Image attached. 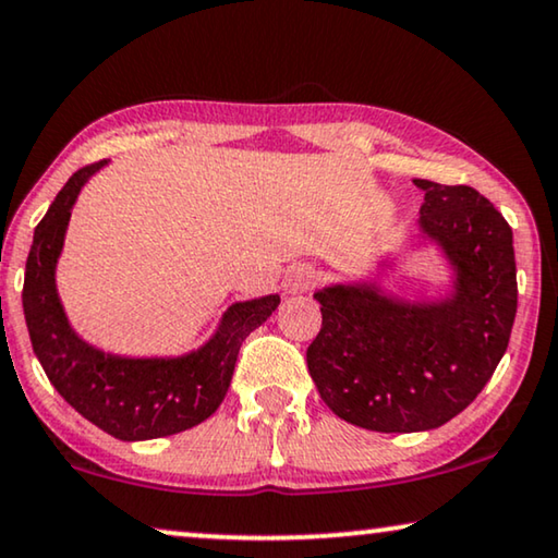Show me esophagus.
<instances>
[{
    "mask_svg": "<svg viewBox=\"0 0 558 558\" xmlns=\"http://www.w3.org/2000/svg\"><path fill=\"white\" fill-rule=\"evenodd\" d=\"M319 279V271L314 269L310 264H296V266H289L287 274H284V287L287 292L299 294V292H306V289L317 284Z\"/></svg>",
    "mask_w": 558,
    "mask_h": 558,
    "instance_id": "esophagus-1",
    "label": "esophagus"
}]
</instances>
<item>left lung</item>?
Masks as SVG:
<instances>
[{
	"label": "left lung",
	"instance_id": "obj_1",
	"mask_svg": "<svg viewBox=\"0 0 558 558\" xmlns=\"http://www.w3.org/2000/svg\"><path fill=\"white\" fill-rule=\"evenodd\" d=\"M413 183L425 193L420 229L458 269L456 296L402 304L365 287L314 294V385L335 415L377 433L430 430L471 405L504 357L519 299L513 233L494 204L471 185Z\"/></svg>",
	"mask_w": 558,
	"mask_h": 558
}]
</instances>
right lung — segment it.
Returning a JSON list of instances; mask_svg holds the SVG:
<instances>
[{
  "instance_id": "1",
  "label": "right lung",
  "mask_w": 558,
  "mask_h": 558,
  "mask_svg": "<svg viewBox=\"0 0 558 558\" xmlns=\"http://www.w3.org/2000/svg\"><path fill=\"white\" fill-rule=\"evenodd\" d=\"M100 166L105 160L72 173L37 223L24 271V319L45 375L80 415L120 440L166 438L216 413L229 392L241 342L277 310L279 296L233 304L211 342L179 360H125L85 344L62 312L54 264L70 208Z\"/></svg>"
}]
</instances>
